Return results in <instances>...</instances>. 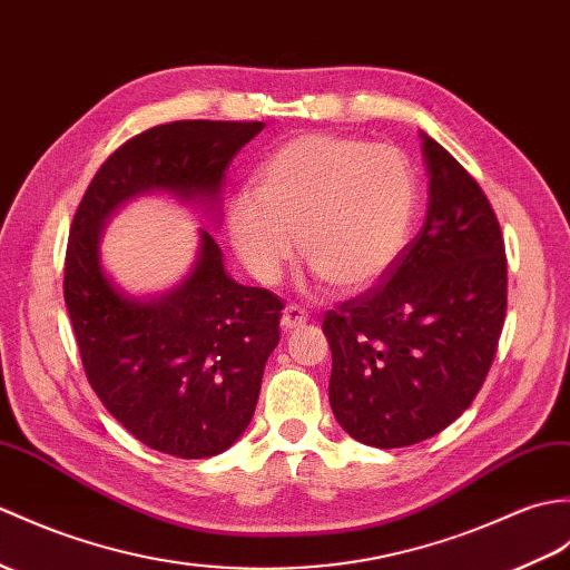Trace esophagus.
Listing matches in <instances>:
<instances>
[{"mask_svg":"<svg viewBox=\"0 0 570 570\" xmlns=\"http://www.w3.org/2000/svg\"><path fill=\"white\" fill-rule=\"evenodd\" d=\"M306 321H308V311L296 306V303H288V306L284 308V313H282L284 330H294V327L303 325Z\"/></svg>","mask_w":570,"mask_h":570,"instance_id":"34e87169","label":"esophagus"}]
</instances>
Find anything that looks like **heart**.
Masks as SVG:
<instances>
[{
  "mask_svg": "<svg viewBox=\"0 0 570 570\" xmlns=\"http://www.w3.org/2000/svg\"><path fill=\"white\" fill-rule=\"evenodd\" d=\"M417 210V179L403 150L333 134L276 148L225 210L237 257L262 284L301 257L325 286L354 291L401 257Z\"/></svg>",
  "mask_w": 570,
  "mask_h": 570,
  "instance_id": "heart-1",
  "label": "heart"
}]
</instances>
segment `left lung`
Returning <instances> with one entry per match:
<instances>
[{"label": "left lung", "mask_w": 570, "mask_h": 570, "mask_svg": "<svg viewBox=\"0 0 570 570\" xmlns=\"http://www.w3.org/2000/svg\"><path fill=\"white\" fill-rule=\"evenodd\" d=\"M430 206L422 230L364 294L323 317L330 405L356 442L399 449L464 413L491 368L508 311V259L488 196L422 134Z\"/></svg>", "instance_id": "obj_1"}]
</instances>
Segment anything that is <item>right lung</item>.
Listing matches in <instances>:
<instances>
[{"label":"right lung","mask_w":570,"mask_h":570,"mask_svg":"<svg viewBox=\"0 0 570 570\" xmlns=\"http://www.w3.org/2000/svg\"><path fill=\"white\" fill-rule=\"evenodd\" d=\"M262 128L175 121L142 130L106 157L70 228L62 288L89 386L136 440L177 459L216 456L245 432L279 345L284 301L233 282L208 230L181 286L128 298L101 269V228L116 206L150 189L216 204L225 169Z\"/></svg>","instance_id":"right-lung-1"}]
</instances>
